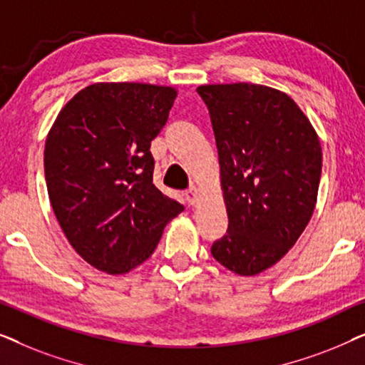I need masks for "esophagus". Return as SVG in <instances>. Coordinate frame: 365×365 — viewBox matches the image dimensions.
Wrapping results in <instances>:
<instances>
[{"label": "esophagus", "instance_id": "34e87169", "mask_svg": "<svg viewBox=\"0 0 365 365\" xmlns=\"http://www.w3.org/2000/svg\"><path fill=\"white\" fill-rule=\"evenodd\" d=\"M184 196H186V201L187 204H191V206H196L197 201H199V191L196 186H191L187 189L186 192H184Z\"/></svg>", "mask_w": 365, "mask_h": 365}]
</instances>
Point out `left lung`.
<instances>
[{
    "mask_svg": "<svg viewBox=\"0 0 365 365\" xmlns=\"http://www.w3.org/2000/svg\"><path fill=\"white\" fill-rule=\"evenodd\" d=\"M211 116L227 234L212 244L219 264L256 276L286 256L316 207L322 148L286 93L252 83L197 88Z\"/></svg>",
    "mask_w": 365,
    "mask_h": 365,
    "instance_id": "left-lung-1",
    "label": "left lung"
}]
</instances>
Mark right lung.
Instances as JSON below:
<instances>
[{
	"label": "right lung",
	"mask_w": 365,
	"mask_h": 365,
	"mask_svg": "<svg viewBox=\"0 0 365 365\" xmlns=\"http://www.w3.org/2000/svg\"><path fill=\"white\" fill-rule=\"evenodd\" d=\"M176 96L171 86L96 83L74 94L49 129L44 176L54 216L99 271L138 267L184 211L153 184L149 151Z\"/></svg>",
	"instance_id": "1"
}]
</instances>
